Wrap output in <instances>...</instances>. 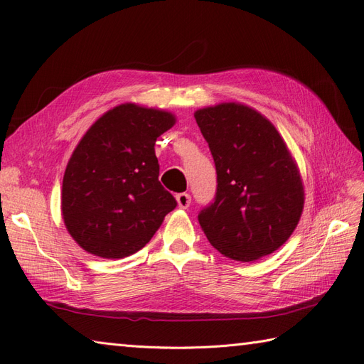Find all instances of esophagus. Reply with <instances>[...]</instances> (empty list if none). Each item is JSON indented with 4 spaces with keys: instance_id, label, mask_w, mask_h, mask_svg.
<instances>
[{
    "instance_id": "esophagus-1",
    "label": "esophagus",
    "mask_w": 364,
    "mask_h": 364,
    "mask_svg": "<svg viewBox=\"0 0 364 364\" xmlns=\"http://www.w3.org/2000/svg\"><path fill=\"white\" fill-rule=\"evenodd\" d=\"M176 200H178L179 208L186 209L191 203V196L188 193H179L178 196H176Z\"/></svg>"
}]
</instances>
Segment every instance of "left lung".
<instances>
[{
	"instance_id": "left-lung-1",
	"label": "left lung",
	"mask_w": 364,
	"mask_h": 364,
	"mask_svg": "<svg viewBox=\"0 0 364 364\" xmlns=\"http://www.w3.org/2000/svg\"><path fill=\"white\" fill-rule=\"evenodd\" d=\"M217 171L214 202L199 213L222 255L255 261L290 238L304 209V185L279 132L255 109L222 103L194 114Z\"/></svg>"
}]
</instances>
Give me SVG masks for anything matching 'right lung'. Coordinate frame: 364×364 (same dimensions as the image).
Segmentation results:
<instances>
[{"label": "right lung", "instance_id": "obj_1", "mask_svg": "<svg viewBox=\"0 0 364 364\" xmlns=\"http://www.w3.org/2000/svg\"><path fill=\"white\" fill-rule=\"evenodd\" d=\"M173 114L119 105L87 129L68 161L62 215L82 249L124 258L144 247L176 208L159 182L155 142L173 127Z\"/></svg>", "mask_w": 364, "mask_h": 364}]
</instances>
